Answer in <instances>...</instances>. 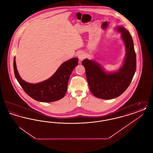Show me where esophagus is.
<instances>
[{
  "instance_id": "obj_1",
  "label": "esophagus",
  "mask_w": 153,
  "mask_h": 153,
  "mask_svg": "<svg viewBox=\"0 0 153 153\" xmlns=\"http://www.w3.org/2000/svg\"><path fill=\"white\" fill-rule=\"evenodd\" d=\"M85 57H86V56H85V53H84L82 52L80 53L79 54V55H78V57L79 58V60H80V61H82L84 58H85Z\"/></svg>"
}]
</instances>
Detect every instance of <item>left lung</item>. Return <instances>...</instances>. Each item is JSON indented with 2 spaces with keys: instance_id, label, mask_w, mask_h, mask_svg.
Masks as SVG:
<instances>
[{
  "instance_id": "1",
  "label": "left lung",
  "mask_w": 153,
  "mask_h": 153,
  "mask_svg": "<svg viewBox=\"0 0 153 153\" xmlns=\"http://www.w3.org/2000/svg\"><path fill=\"white\" fill-rule=\"evenodd\" d=\"M117 30L121 33L126 49L123 65L120 69L106 73L95 61L85 59L82 61L91 92L102 99H112L122 95L130 85L136 71V54L130 32L122 26Z\"/></svg>"
}]
</instances>
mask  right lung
<instances>
[{
	"instance_id": "right-lung-1",
	"label": "right lung",
	"mask_w": 153,
	"mask_h": 153,
	"mask_svg": "<svg viewBox=\"0 0 153 153\" xmlns=\"http://www.w3.org/2000/svg\"><path fill=\"white\" fill-rule=\"evenodd\" d=\"M79 59L73 58L64 62L51 77L37 84H30L22 80L18 72L14 59L15 76L25 92L33 99L41 102H55L65 95L68 81Z\"/></svg>"
}]
</instances>
